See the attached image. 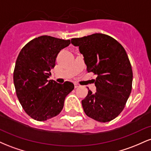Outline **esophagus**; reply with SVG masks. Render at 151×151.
Returning a JSON list of instances; mask_svg holds the SVG:
<instances>
[{"mask_svg":"<svg viewBox=\"0 0 151 151\" xmlns=\"http://www.w3.org/2000/svg\"><path fill=\"white\" fill-rule=\"evenodd\" d=\"M79 86H80V85H79L78 83H75V84H74V87L75 88H78V87H79Z\"/></svg>","mask_w":151,"mask_h":151,"instance_id":"esophagus-1","label":"esophagus"}]
</instances>
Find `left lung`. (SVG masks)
<instances>
[{"label": "left lung", "instance_id": "left-lung-1", "mask_svg": "<svg viewBox=\"0 0 151 151\" xmlns=\"http://www.w3.org/2000/svg\"><path fill=\"white\" fill-rule=\"evenodd\" d=\"M71 42L79 47L87 72L97 76L93 79L96 92L89 90L81 101L84 112L99 122L113 120L124 109L132 89V68L126 50L114 38L101 33Z\"/></svg>", "mask_w": 151, "mask_h": 151}]
</instances>
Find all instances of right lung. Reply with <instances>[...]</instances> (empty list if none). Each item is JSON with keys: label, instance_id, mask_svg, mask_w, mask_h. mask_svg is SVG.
Returning <instances> with one entry per match:
<instances>
[{"label": "right lung", "instance_id": "right-lung-1", "mask_svg": "<svg viewBox=\"0 0 151 151\" xmlns=\"http://www.w3.org/2000/svg\"><path fill=\"white\" fill-rule=\"evenodd\" d=\"M70 44V40L42 35L27 43L19 53L13 72L15 91L25 111L35 120L58 115L74 89L70 81L62 84L47 79L59 52Z\"/></svg>", "mask_w": 151, "mask_h": 151}]
</instances>
